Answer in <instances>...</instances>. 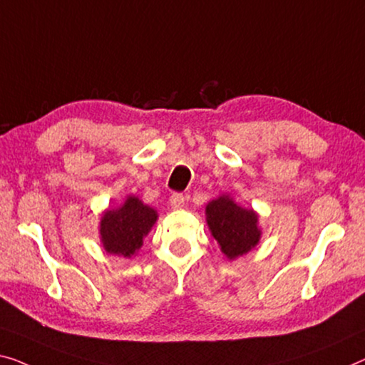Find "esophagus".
<instances>
[{
    "label": "esophagus",
    "instance_id": "obj_1",
    "mask_svg": "<svg viewBox=\"0 0 365 365\" xmlns=\"http://www.w3.org/2000/svg\"><path fill=\"white\" fill-rule=\"evenodd\" d=\"M172 208H182L185 205V195L183 193H173L170 197Z\"/></svg>",
    "mask_w": 365,
    "mask_h": 365
}]
</instances>
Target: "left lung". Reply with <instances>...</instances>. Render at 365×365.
Masks as SVG:
<instances>
[{
  "label": "left lung",
  "mask_w": 365,
  "mask_h": 365,
  "mask_svg": "<svg viewBox=\"0 0 365 365\" xmlns=\"http://www.w3.org/2000/svg\"><path fill=\"white\" fill-rule=\"evenodd\" d=\"M206 221L227 259L249 252L259 242L257 215L236 205L230 197H220L208 203Z\"/></svg>",
  "instance_id": "obj_1"
}]
</instances>
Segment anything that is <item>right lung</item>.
I'll use <instances>...</instances> for the list:
<instances>
[{
  "label": "right lung",
  "mask_w": 365,
  "mask_h": 365,
  "mask_svg": "<svg viewBox=\"0 0 365 365\" xmlns=\"http://www.w3.org/2000/svg\"><path fill=\"white\" fill-rule=\"evenodd\" d=\"M157 213L135 197H129L121 208L103 215L100 235L106 252L130 257L143 246V237L150 231Z\"/></svg>",
  "instance_id": "add662e5"
}]
</instances>
